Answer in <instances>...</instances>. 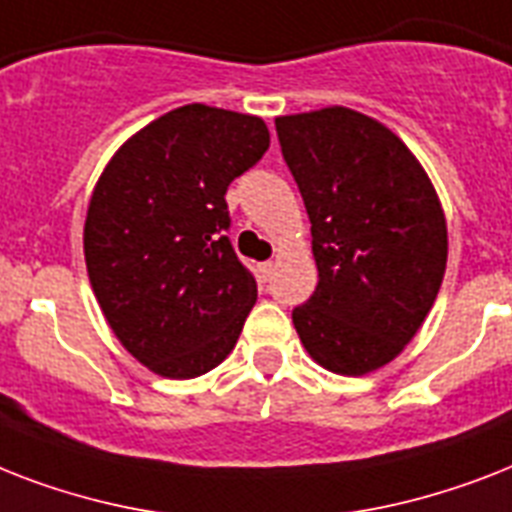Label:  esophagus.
<instances>
[{
  "instance_id": "obj_1",
  "label": "esophagus",
  "mask_w": 512,
  "mask_h": 512,
  "mask_svg": "<svg viewBox=\"0 0 512 512\" xmlns=\"http://www.w3.org/2000/svg\"><path fill=\"white\" fill-rule=\"evenodd\" d=\"M273 268H276V265H273V260H268V263H260V276H263V281L271 279Z\"/></svg>"
}]
</instances>
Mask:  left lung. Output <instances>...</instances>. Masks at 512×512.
Wrapping results in <instances>:
<instances>
[{
    "instance_id": "1",
    "label": "left lung",
    "mask_w": 512,
    "mask_h": 512,
    "mask_svg": "<svg viewBox=\"0 0 512 512\" xmlns=\"http://www.w3.org/2000/svg\"><path fill=\"white\" fill-rule=\"evenodd\" d=\"M276 132L319 268L316 292L292 311L297 335L329 372H374L436 303L446 271L441 201L412 151L358 111L279 116Z\"/></svg>"
}]
</instances>
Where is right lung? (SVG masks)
Listing matches in <instances>:
<instances>
[{"label":"right lung","mask_w":512,"mask_h":512,"mask_svg":"<svg viewBox=\"0 0 512 512\" xmlns=\"http://www.w3.org/2000/svg\"><path fill=\"white\" fill-rule=\"evenodd\" d=\"M268 146L263 119L191 103L132 135L100 175L87 273L114 335L151 372L191 380L239 340L257 281L225 236V191Z\"/></svg>","instance_id":"add662e5"}]
</instances>
